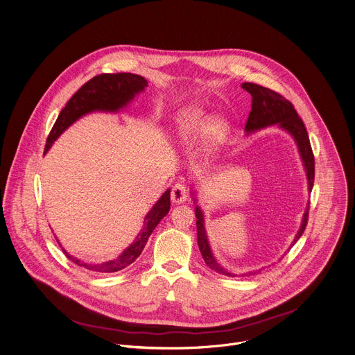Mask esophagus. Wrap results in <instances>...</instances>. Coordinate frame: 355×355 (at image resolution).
I'll use <instances>...</instances> for the list:
<instances>
[{"label": "esophagus", "instance_id": "1", "mask_svg": "<svg viewBox=\"0 0 355 355\" xmlns=\"http://www.w3.org/2000/svg\"><path fill=\"white\" fill-rule=\"evenodd\" d=\"M171 198L173 202L176 204H180V202H184L187 201L189 198V190L184 184L182 183H176L173 187H172V193H171Z\"/></svg>", "mask_w": 355, "mask_h": 355}]
</instances>
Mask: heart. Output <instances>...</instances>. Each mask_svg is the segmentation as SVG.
<instances>
[{
  "label": "heart",
  "instance_id": "b5f03b06",
  "mask_svg": "<svg viewBox=\"0 0 355 355\" xmlns=\"http://www.w3.org/2000/svg\"><path fill=\"white\" fill-rule=\"evenodd\" d=\"M221 127L223 123L220 120L211 121L200 113L189 114L179 125V138L183 143H187V141L197 138L201 132H207L209 139H214L218 135Z\"/></svg>",
  "mask_w": 355,
  "mask_h": 355
}]
</instances>
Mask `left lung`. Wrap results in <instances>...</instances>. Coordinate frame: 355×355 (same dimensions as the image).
Instances as JSON below:
<instances>
[{
    "label": "left lung",
    "mask_w": 355,
    "mask_h": 355,
    "mask_svg": "<svg viewBox=\"0 0 355 355\" xmlns=\"http://www.w3.org/2000/svg\"><path fill=\"white\" fill-rule=\"evenodd\" d=\"M242 88L246 89L252 95V110L249 113V117H248V121L245 125L246 132H252V131H256L259 128L272 125V124H277L281 128L287 130L294 137L295 143L298 146V150H300V154H301V158H302V162H304V166L306 171L309 190H312L313 180H315V157H313L312 147L309 143L308 131L305 128L302 119L298 116L297 110L294 109V105L288 99L279 95L278 92L271 91V89L264 88L257 84L243 83ZM308 214H309V205L304 214L302 225H301L291 246H294L295 242L304 234L306 224H308ZM196 218H197V221H196L197 243H198V248H200V252H201V256H202L205 264L211 270H214L220 274L234 277V274H231L228 270H225L223 266H220V263H217L216 257L212 256V252L208 245L205 228H204V216L198 207H196ZM257 271H250L249 275H253Z\"/></svg>",
    "instance_id": "1"
}]
</instances>
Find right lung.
Wrapping results in <instances>:
<instances>
[{"mask_svg":"<svg viewBox=\"0 0 355 355\" xmlns=\"http://www.w3.org/2000/svg\"><path fill=\"white\" fill-rule=\"evenodd\" d=\"M147 80L137 74L117 73V74H101L85 83L71 98L65 107L60 112L49 137L46 141L44 153L49 151L51 144L58 135L73 124L76 120L91 112H117L124 107L138 92L144 91ZM171 208V190H166L162 197L155 202L144 218V227L137 235L135 241L114 260L91 264L85 263L74 256H69L62 248L64 254L80 267L96 272H116L137 260V257L144 250L150 235L159 224V221L168 214ZM58 242V241H57ZM60 245V243H58ZM61 246V245H60Z\"/></svg>","mask_w":355,"mask_h":355,"instance_id":"add662e5","label":"right lung"}]
</instances>
